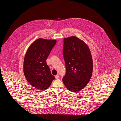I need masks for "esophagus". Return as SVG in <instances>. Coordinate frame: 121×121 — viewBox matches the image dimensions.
<instances>
[{"instance_id":"obj_1","label":"esophagus","mask_w":121,"mask_h":121,"mask_svg":"<svg viewBox=\"0 0 121 121\" xmlns=\"http://www.w3.org/2000/svg\"><path fill=\"white\" fill-rule=\"evenodd\" d=\"M55 78L56 79H58V78H59V76L57 75H56L55 76Z\"/></svg>"}]
</instances>
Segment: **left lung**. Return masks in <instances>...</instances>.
<instances>
[{
  "label": "left lung",
  "mask_w": 121,
  "mask_h": 121,
  "mask_svg": "<svg viewBox=\"0 0 121 121\" xmlns=\"http://www.w3.org/2000/svg\"><path fill=\"white\" fill-rule=\"evenodd\" d=\"M63 52L66 68L63 82L68 90L79 92L92 77L93 63L90 49L82 40L71 36L64 39Z\"/></svg>",
  "instance_id": "left-lung-1"
}]
</instances>
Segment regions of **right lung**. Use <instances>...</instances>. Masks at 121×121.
Here are the masks:
<instances>
[{
	"instance_id": "obj_1",
	"label": "right lung",
	"mask_w": 121,
	"mask_h": 121,
	"mask_svg": "<svg viewBox=\"0 0 121 121\" xmlns=\"http://www.w3.org/2000/svg\"><path fill=\"white\" fill-rule=\"evenodd\" d=\"M56 42V40L38 39L26 53L23 65L25 76L30 85L40 90H46L55 79L46 61Z\"/></svg>"
}]
</instances>
